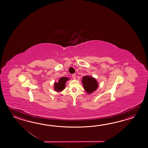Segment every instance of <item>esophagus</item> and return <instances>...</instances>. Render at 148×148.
<instances>
[{
    "label": "esophagus",
    "mask_w": 148,
    "mask_h": 148,
    "mask_svg": "<svg viewBox=\"0 0 148 148\" xmlns=\"http://www.w3.org/2000/svg\"><path fill=\"white\" fill-rule=\"evenodd\" d=\"M72 77H73V79L76 78V75H75V74H73V75H72Z\"/></svg>",
    "instance_id": "1"
}]
</instances>
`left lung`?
I'll use <instances>...</instances> for the list:
<instances>
[{
	"mask_svg": "<svg viewBox=\"0 0 148 148\" xmlns=\"http://www.w3.org/2000/svg\"><path fill=\"white\" fill-rule=\"evenodd\" d=\"M82 83L85 90L88 94H91L95 91L98 86L96 79L89 75H85L82 77Z\"/></svg>",
	"mask_w": 148,
	"mask_h": 148,
	"instance_id": "obj_1",
	"label": "left lung"
}]
</instances>
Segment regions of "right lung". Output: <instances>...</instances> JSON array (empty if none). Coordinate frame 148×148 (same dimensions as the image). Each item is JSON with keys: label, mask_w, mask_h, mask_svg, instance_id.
Instances as JSON below:
<instances>
[{"label": "right lung", "mask_w": 148, "mask_h": 148, "mask_svg": "<svg viewBox=\"0 0 148 148\" xmlns=\"http://www.w3.org/2000/svg\"><path fill=\"white\" fill-rule=\"evenodd\" d=\"M70 79L67 77H61L59 80L58 82H55L54 84V89L56 91L58 92L62 91L65 88L66 82Z\"/></svg>", "instance_id": "add662e5"}]
</instances>
